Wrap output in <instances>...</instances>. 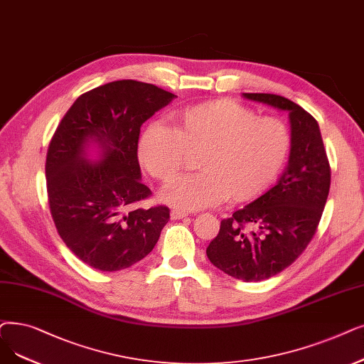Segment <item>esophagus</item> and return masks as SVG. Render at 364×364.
I'll list each match as a JSON object with an SVG mask.
<instances>
[{"label":"esophagus","instance_id":"1","mask_svg":"<svg viewBox=\"0 0 364 364\" xmlns=\"http://www.w3.org/2000/svg\"><path fill=\"white\" fill-rule=\"evenodd\" d=\"M188 214L184 213V211H180V210H172L171 211V218L172 220H180V218H186Z\"/></svg>","mask_w":364,"mask_h":364}]
</instances>
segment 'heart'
<instances>
[{
	"instance_id": "obj_1",
	"label": "heart",
	"mask_w": 364,
	"mask_h": 364,
	"mask_svg": "<svg viewBox=\"0 0 364 364\" xmlns=\"http://www.w3.org/2000/svg\"><path fill=\"white\" fill-rule=\"evenodd\" d=\"M291 146L286 124L257 117L252 109L217 100L186 107L172 128L151 123L138 141V159L164 183L177 176L187 153L199 169L166 186L161 199L184 211L213 207L225 199L240 203L262 195L286 164Z\"/></svg>"
}]
</instances>
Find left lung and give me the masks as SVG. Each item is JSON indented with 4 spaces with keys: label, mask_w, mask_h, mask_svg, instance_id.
<instances>
[{
    "label": "left lung",
    "mask_w": 364,
    "mask_h": 364,
    "mask_svg": "<svg viewBox=\"0 0 364 364\" xmlns=\"http://www.w3.org/2000/svg\"><path fill=\"white\" fill-rule=\"evenodd\" d=\"M242 97L289 113V165L272 188L221 221L207 256L225 274L256 282L286 269L308 247L328 196L330 165L320 126L302 107L272 93Z\"/></svg>",
    "instance_id": "1"
}]
</instances>
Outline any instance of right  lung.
Listing matches in <instances>:
<instances>
[{
	"mask_svg": "<svg viewBox=\"0 0 364 364\" xmlns=\"http://www.w3.org/2000/svg\"><path fill=\"white\" fill-rule=\"evenodd\" d=\"M173 98L143 82L102 85L75 100L50 141L46 178L55 226L95 269L114 272L144 259L168 223L166 207H136L151 193L136 151L141 126Z\"/></svg>",
	"mask_w": 364,
	"mask_h": 364,
	"instance_id": "1",
	"label": "right lung"
}]
</instances>
